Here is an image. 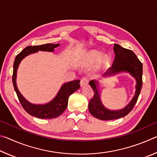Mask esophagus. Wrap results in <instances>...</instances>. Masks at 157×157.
<instances>
[{"label":"esophagus","mask_w":157,"mask_h":157,"mask_svg":"<svg viewBox=\"0 0 157 157\" xmlns=\"http://www.w3.org/2000/svg\"><path fill=\"white\" fill-rule=\"evenodd\" d=\"M89 83V78H86V77H84L82 78L80 80V85L82 86H85V85H87Z\"/></svg>","instance_id":"obj_1"}]
</instances>
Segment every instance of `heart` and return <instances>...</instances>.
Instances as JSON below:
<instances>
[{
	"label": "heart",
	"mask_w": 157,
	"mask_h": 157,
	"mask_svg": "<svg viewBox=\"0 0 157 157\" xmlns=\"http://www.w3.org/2000/svg\"><path fill=\"white\" fill-rule=\"evenodd\" d=\"M100 53L98 52H96V51H92L89 54V59L91 61H93V62H95V61L98 60V58L100 57ZM107 57H102V59H101V62L105 63L107 62Z\"/></svg>",
	"instance_id": "obj_1"
}]
</instances>
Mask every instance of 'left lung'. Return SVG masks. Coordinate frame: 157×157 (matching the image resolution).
Returning <instances> with one entry per match:
<instances>
[{
  "mask_svg": "<svg viewBox=\"0 0 157 157\" xmlns=\"http://www.w3.org/2000/svg\"><path fill=\"white\" fill-rule=\"evenodd\" d=\"M113 50L115 52V58L113 64L104 74V76L113 75L121 71H127L136 79V90L134 97L125 108L120 111H110L107 109L101 102L95 85L98 82L94 80L90 81L89 84L94 90V95L89 104V112L95 118L102 121L113 120L127 116L136 105L143 85V64L134 52L131 50L121 47L118 44H114Z\"/></svg>",
  "mask_w": 157,
  "mask_h": 157,
  "instance_id": "left-lung-1",
  "label": "left lung"
}]
</instances>
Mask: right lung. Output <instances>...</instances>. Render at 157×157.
Masks as SVG:
<instances>
[{
	"label": "right lung",
	"mask_w": 157,
	"mask_h": 157,
	"mask_svg": "<svg viewBox=\"0 0 157 157\" xmlns=\"http://www.w3.org/2000/svg\"><path fill=\"white\" fill-rule=\"evenodd\" d=\"M59 46V44H46L34 46H29L25 48L19 54H18L14 59L12 75V82L13 85H14V90L17 93L18 100H19L20 103L25 111L30 115L36 117V118L51 119L57 118V117L60 116L67 107L69 96L80 87V85H79L80 80L78 79V80L71 81L63 84L59 90L57 96L48 104L43 105H33L22 96V95L20 94V92L18 91L17 89V84H16V77H17L18 66L19 65L21 61L29 54L36 52L38 50L50 52L53 51L55 48Z\"/></svg>",
	"instance_id": "obj_1"
}]
</instances>
